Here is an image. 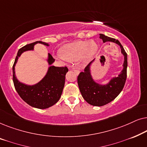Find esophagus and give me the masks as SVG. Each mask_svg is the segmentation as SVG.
<instances>
[{
  "label": "esophagus",
  "instance_id": "1",
  "mask_svg": "<svg viewBox=\"0 0 147 147\" xmlns=\"http://www.w3.org/2000/svg\"><path fill=\"white\" fill-rule=\"evenodd\" d=\"M70 69H72V70H74V71H75L76 73L77 74H78L80 73V71H79V69H77V68H74V67H71V68H70Z\"/></svg>",
  "mask_w": 147,
  "mask_h": 147
}]
</instances>
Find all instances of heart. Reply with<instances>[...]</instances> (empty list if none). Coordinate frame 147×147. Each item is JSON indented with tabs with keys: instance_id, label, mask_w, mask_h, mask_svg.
<instances>
[{
	"instance_id": "heart-1",
	"label": "heart",
	"mask_w": 147,
	"mask_h": 147,
	"mask_svg": "<svg viewBox=\"0 0 147 147\" xmlns=\"http://www.w3.org/2000/svg\"><path fill=\"white\" fill-rule=\"evenodd\" d=\"M98 45L93 41H78L66 44L60 49V55L69 61H76L84 57L89 60L98 51Z\"/></svg>"
}]
</instances>
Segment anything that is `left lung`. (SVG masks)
<instances>
[{
  "mask_svg": "<svg viewBox=\"0 0 147 147\" xmlns=\"http://www.w3.org/2000/svg\"><path fill=\"white\" fill-rule=\"evenodd\" d=\"M100 38L104 43L114 42L120 47L121 52L124 56L123 69L118 77L113 78L106 85H100L94 81L90 73V65L92 61L85 67L84 72H80L78 76V84L82 97L88 104L95 106H102L114 100L123 89L127 76V53L119 41L114 38L100 34Z\"/></svg>",
  "mask_w": 147,
  "mask_h": 147,
  "instance_id": "obj_1",
  "label": "left lung"
}]
</instances>
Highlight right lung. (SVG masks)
Returning a JSON list of instances; mask_svg holds the SVG:
<instances>
[{"label":"right lung","instance_id":"right-lung-1","mask_svg":"<svg viewBox=\"0 0 147 147\" xmlns=\"http://www.w3.org/2000/svg\"><path fill=\"white\" fill-rule=\"evenodd\" d=\"M37 43L49 46L48 43L39 41L28 44L21 48L18 51L13 66V80L16 91L26 103L32 107L45 109L51 107L59 101L63 92L65 74L68 71V69L66 66L55 67L51 65L48 69L45 77L39 83L29 86L20 82L16 78L15 71V66L18 58L24 51L33 50L34 45ZM47 61L49 65H51L55 61L54 58L50 53H48Z\"/></svg>","mask_w":147,"mask_h":147}]
</instances>
